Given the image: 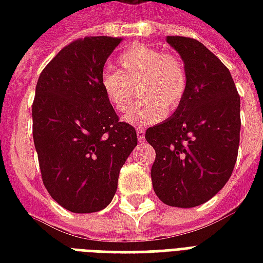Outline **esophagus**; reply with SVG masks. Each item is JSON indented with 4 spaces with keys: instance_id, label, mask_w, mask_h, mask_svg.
<instances>
[{
    "instance_id": "esophagus-1",
    "label": "esophagus",
    "mask_w": 263,
    "mask_h": 263,
    "mask_svg": "<svg viewBox=\"0 0 263 263\" xmlns=\"http://www.w3.org/2000/svg\"><path fill=\"white\" fill-rule=\"evenodd\" d=\"M137 137L138 141H145V131H143V128H137Z\"/></svg>"
}]
</instances>
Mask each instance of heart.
Instances as JSON below:
<instances>
[{
  "label": "heart",
  "instance_id": "b5f03b06",
  "mask_svg": "<svg viewBox=\"0 0 263 263\" xmlns=\"http://www.w3.org/2000/svg\"><path fill=\"white\" fill-rule=\"evenodd\" d=\"M120 71L105 70L100 77L104 96L118 112H125L139 88L142 100L125 121L134 125L155 124L182 104L187 90V71L176 54L148 45H134L118 56Z\"/></svg>",
  "mask_w": 263,
  "mask_h": 263
}]
</instances>
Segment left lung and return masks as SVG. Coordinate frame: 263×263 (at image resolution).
<instances>
[{
  "label": "left lung",
  "instance_id": "1",
  "mask_svg": "<svg viewBox=\"0 0 263 263\" xmlns=\"http://www.w3.org/2000/svg\"><path fill=\"white\" fill-rule=\"evenodd\" d=\"M187 71V90L171 118L146 129L156 152L151 177L167 205L209 201L231 176L239 146V96L227 69L196 39L167 36Z\"/></svg>",
  "mask_w": 263,
  "mask_h": 263
}]
</instances>
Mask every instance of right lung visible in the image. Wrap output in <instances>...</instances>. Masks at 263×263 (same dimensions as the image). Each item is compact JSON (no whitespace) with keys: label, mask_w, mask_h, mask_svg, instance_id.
Returning <instances> with one entry per match:
<instances>
[{"label":"right lung","mask_w":263,"mask_h":263,"mask_svg":"<svg viewBox=\"0 0 263 263\" xmlns=\"http://www.w3.org/2000/svg\"><path fill=\"white\" fill-rule=\"evenodd\" d=\"M121 37L69 43L37 79L32 104L33 142L45 187L71 213H94L114 197L121 167L138 138L120 122L100 77Z\"/></svg>","instance_id":"right-lung-1"}]
</instances>
